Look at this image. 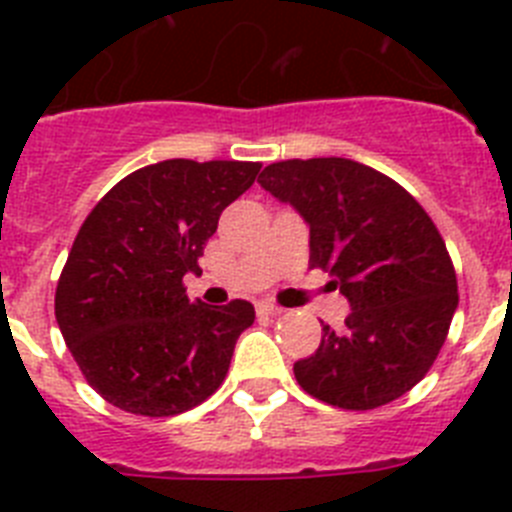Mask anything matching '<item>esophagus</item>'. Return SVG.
<instances>
[{"instance_id":"obj_1","label":"esophagus","mask_w":512,"mask_h":512,"mask_svg":"<svg viewBox=\"0 0 512 512\" xmlns=\"http://www.w3.org/2000/svg\"><path fill=\"white\" fill-rule=\"evenodd\" d=\"M256 312H259L261 318H277V315H282V307H277L274 302H259Z\"/></svg>"}]
</instances>
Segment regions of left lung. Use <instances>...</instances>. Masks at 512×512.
<instances>
[{"instance_id": "obj_1", "label": "left lung", "mask_w": 512, "mask_h": 512, "mask_svg": "<svg viewBox=\"0 0 512 512\" xmlns=\"http://www.w3.org/2000/svg\"><path fill=\"white\" fill-rule=\"evenodd\" d=\"M261 187L310 225V269L351 302L346 328H323L295 364L297 384L343 410H374L410 392L436 361L459 305L456 271L431 215L408 189L351 158L269 164Z\"/></svg>"}]
</instances>
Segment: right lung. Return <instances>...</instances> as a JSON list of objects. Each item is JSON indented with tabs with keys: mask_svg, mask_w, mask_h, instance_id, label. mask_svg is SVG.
<instances>
[{
	"mask_svg": "<svg viewBox=\"0 0 512 512\" xmlns=\"http://www.w3.org/2000/svg\"><path fill=\"white\" fill-rule=\"evenodd\" d=\"M259 161L169 158L143 166L94 205L56 287V320L92 390L133 415L169 418L223 384L238 336L256 312L189 302L184 274H200L225 207Z\"/></svg>",
	"mask_w": 512,
	"mask_h": 512,
	"instance_id": "obj_1",
	"label": "right lung"
}]
</instances>
